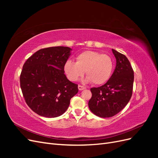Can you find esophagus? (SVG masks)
Instances as JSON below:
<instances>
[{"instance_id": "1", "label": "esophagus", "mask_w": 158, "mask_h": 158, "mask_svg": "<svg viewBox=\"0 0 158 158\" xmlns=\"http://www.w3.org/2000/svg\"><path fill=\"white\" fill-rule=\"evenodd\" d=\"M78 89H79L80 91H82V90H84V89H85V87L82 86V85H78Z\"/></svg>"}]
</instances>
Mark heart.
Listing matches in <instances>:
<instances>
[{
    "label": "heart",
    "instance_id": "heart-1",
    "mask_svg": "<svg viewBox=\"0 0 158 158\" xmlns=\"http://www.w3.org/2000/svg\"><path fill=\"white\" fill-rule=\"evenodd\" d=\"M113 68L114 62L109 55L91 50L78 54L76 57V63L67 60L64 64V71L70 81H77L85 71L88 76L85 82H93L95 85L107 82L111 78Z\"/></svg>",
    "mask_w": 158,
    "mask_h": 158
}]
</instances>
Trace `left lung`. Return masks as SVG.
<instances>
[{
	"instance_id": "left-lung-1",
	"label": "left lung",
	"mask_w": 158,
	"mask_h": 158,
	"mask_svg": "<svg viewBox=\"0 0 158 158\" xmlns=\"http://www.w3.org/2000/svg\"><path fill=\"white\" fill-rule=\"evenodd\" d=\"M116 66L112 76L104 85L91 88L92 96L88 106L99 117H111L125 107L132 96L134 71L130 62L117 51L112 49Z\"/></svg>"
}]
</instances>
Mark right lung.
<instances>
[{
  "instance_id": "obj_1",
  "label": "right lung",
  "mask_w": 158,
  "mask_h": 158,
  "mask_svg": "<svg viewBox=\"0 0 158 158\" xmlns=\"http://www.w3.org/2000/svg\"><path fill=\"white\" fill-rule=\"evenodd\" d=\"M71 51L63 46L41 49L23 66L22 92L27 106L39 115L60 116L69 107L70 99L78 92V85L69 81L64 71Z\"/></svg>"
}]
</instances>
